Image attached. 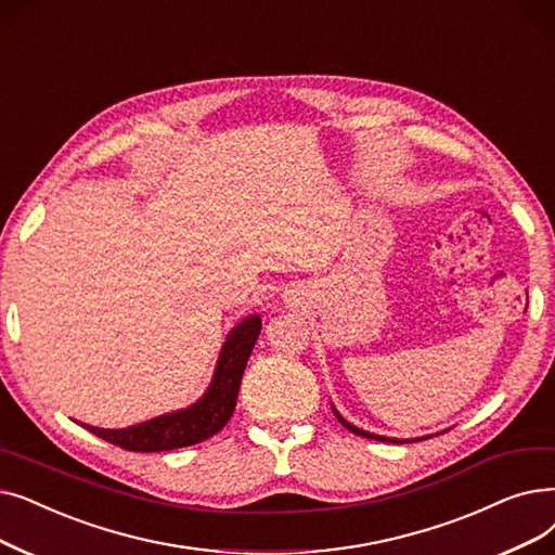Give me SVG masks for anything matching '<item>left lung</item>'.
<instances>
[{
    "instance_id": "left-lung-1",
    "label": "left lung",
    "mask_w": 555,
    "mask_h": 555,
    "mask_svg": "<svg viewBox=\"0 0 555 555\" xmlns=\"http://www.w3.org/2000/svg\"><path fill=\"white\" fill-rule=\"evenodd\" d=\"M335 417H337V420H340V424H343L345 428H349L351 433H356V436H363V438H370V440H380V442H383V440H385V442H401V440H388V438H380V436H372V433H367V430H360V428L351 426V424H349L347 420H343V417H340V415H337V413H335Z\"/></svg>"
}]
</instances>
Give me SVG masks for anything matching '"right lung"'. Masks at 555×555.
Segmentation results:
<instances>
[{"label": "right lung", "mask_w": 555, "mask_h": 555, "mask_svg": "<svg viewBox=\"0 0 555 555\" xmlns=\"http://www.w3.org/2000/svg\"><path fill=\"white\" fill-rule=\"evenodd\" d=\"M258 335H260L258 315L247 318L231 331L229 340L222 347L218 370H215V378L210 383L208 392L195 405H190L188 411L163 415L152 422H144L131 428H119V430H108L98 426H86V428L115 447H122L127 451H140V453L181 449V447H190L212 438L215 433H220L227 426V422L235 411L240 380H243L247 360L251 356Z\"/></svg>", "instance_id": "obj_1"}]
</instances>
